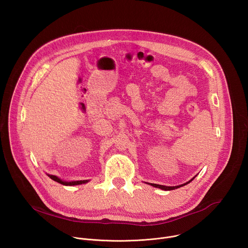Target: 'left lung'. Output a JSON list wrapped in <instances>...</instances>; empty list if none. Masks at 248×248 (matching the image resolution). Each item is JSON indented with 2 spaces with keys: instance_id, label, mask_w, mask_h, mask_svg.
Returning a JSON list of instances; mask_svg holds the SVG:
<instances>
[{
  "instance_id": "8db88e82",
  "label": "left lung",
  "mask_w": 248,
  "mask_h": 248,
  "mask_svg": "<svg viewBox=\"0 0 248 248\" xmlns=\"http://www.w3.org/2000/svg\"><path fill=\"white\" fill-rule=\"evenodd\" d=\"M193 179H194V178H193ZM193 179H191L189 182H187V183H186V184H184V185L176 186H161V185H156V184H149V185H150V186H154V187L161 188V189H163V190H172V189H176V188L182 187V186H186V185L189 184L191 181H193Z\"/></svg>"
}]
</instances>
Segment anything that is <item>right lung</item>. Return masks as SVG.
I'll list each match as a JSON object with an SVG mask.
<instances>
[{"label":"right lung","mask_w":248,"mask_h":248,"mask_svg":"<svg viewBox=\"0 0 248 248\" xmlns=\"http://www.w3.org/2000/svg\"><path fill=\"white\" fill-rule=\"evenodd\" d=\"M48 176H50V179H52L53 181L61 184V185H63V186H78V185H82V184H86L88 183L89 181H76V182H64V181H62L61 179H59L58 176L56 175H53V174H48Z\"/></svg>","instance_id":"add662e5"}]
</instances>
